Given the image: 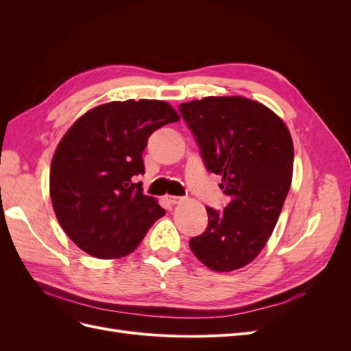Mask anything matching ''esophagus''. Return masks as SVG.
I'll return each instance as SVG.
<instances>
[{
    "instance_id": "esophagus-1",
    "label": "esophagus",
    "mask_w": 351,
    "mask_h": 351,
    "mask_svg": "<svg viewBox=\"0 0 351 351\" xmlns=\"http://www.w3.org/2000/svg\"><path fill=\"white\" fill-rule=\"evenodd\" d=\"M165 199H167V202L168 204H171V205H177V204H182V202L184 200V197H182V196H165Z\"/></svg>"
}]
</instances>
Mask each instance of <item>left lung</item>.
I'll list each match as a JSON object with an SVG mask.
<instances>
[{
  "label": "left lung",
  "instance_id": "1",
  "mask_svg": "<svg viewBox=\"0 0 351 351\" xmlns=\"http://www.w3.org/2000/svg\"><path fill=\"white\" fill-rule=\"evenodd\" d=\"M208 171L222 177L231 197L206 206L208 227L190 239L195 256L217 272L246 267L277 226L293 177L289 129L265 105L243 97H208L180 105Z\"/></svg>",
  "mask_w": 351,
  "mask_h": 351
}]
</instances>
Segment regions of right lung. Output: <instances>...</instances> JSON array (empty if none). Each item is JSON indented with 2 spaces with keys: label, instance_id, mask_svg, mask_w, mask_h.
I'll return each mask as SVG.
<instances>
[{
  "label": "right lung",
  "instance_id": "1",
  "mask_svg": "<svg viewBox=\"0 0 351 351\" xmlns=\"http://www.w3.org/2000/svg\"><path fill=\"white\" fill-rule=\"evenodd\" d=\"M180 120L164 101H114L88 111L58 143L49 195L57 219L77 247L99 259L132 253L165 215L143 195L142 154L149 136Z\"/></svg>",
  "mask_w": 351,
  "mask_h": 351
}]
</instances>
